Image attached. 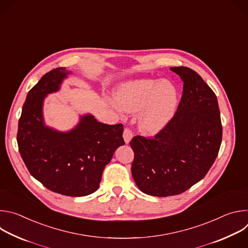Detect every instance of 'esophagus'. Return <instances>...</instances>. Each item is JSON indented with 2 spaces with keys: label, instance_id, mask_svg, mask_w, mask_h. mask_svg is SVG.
Instances as JSON below:
<instances>
[{
  "label": "esophagus",
  "instance_id": "34e87169",
  "mask_svg": "<svg viewBox=\"0 0 248 248\" xmlns=\"http://www.w3.org/2000/svg\"><path fill=\"white\" fill-rule=\"evenodd\" d=\"M123 136H124V142L126 144H128L130 142V140H131L133 134H132V132H131V130L129 128H124Z\"/></svg>",
  "mask_w": 248,
  "mask_h": 248
}]
</instances>
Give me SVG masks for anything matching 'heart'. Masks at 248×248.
Segmentation results:
<instances>
[{
	"instance_id": "1",
	"label": "heart",
	"mask_w": 248,
	"mask_h": 248,
	"mask_svg": "<svg viewBox=\"0 0 248 248\" xmlns=\"http://www.w3.org/2000/svg\"><path fill=\"white\" fill-rule=\"evenodd\" d=\"M178 89L168 80L137 79L124 84L113 102L118 109L138 113V126L147 134L160 132L178 107Z\"/></svg>"
}]
</instances>
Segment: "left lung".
I'll list each match as a JSON object with an SVG mask.
<instances>
[{"label": "left lung", "mask_w": 248, "mask_h": 248, "mask_svg": "<svg viewBox=\"0 0 248 248\" xmlns=\"http://www.w3.org/2000/svg\"><path fill=\"white\" fill-rule=\"evenodd\" d=\"M184 81L178 111L153 138L134 136L131 173L138 188L152 196L185 192L200 182L215 162L222 142L218 100L194 70L174 66Z\"/></svg>", "instance_id": "left-lung-1"}]
</instances>
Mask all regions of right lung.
<instances>
[{
    "label": "right lung",
    "mask_w": 248,
    "mask_h": 248,
    "mask_svg": "<svg viewBox=\"0 0 248 248\" xmlns=\"http://www.w3.org/2000/svg\"><path fill=\"white\" fill-rule=\"evenodd\" d=\"M72 70L58 67L46 74L27 94L18 122L17 144L34 179L48 189L66 196L95 192L102 173L118 147L124 144V125L99 123L91 114L79 116L70 130L45 124L44 100L58 92Z\"/></svg>",
    "instance_id": "add662e5"
}]
</instances>
